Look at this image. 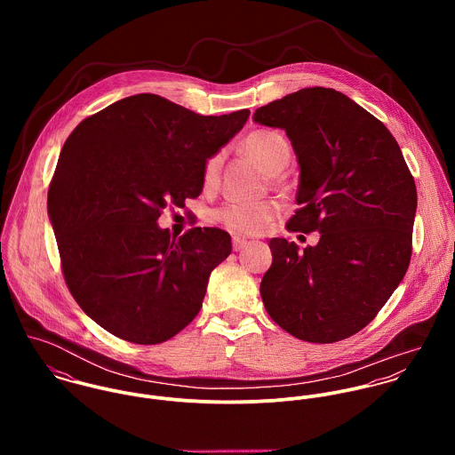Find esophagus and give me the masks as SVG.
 I'll list each match as a JSON object with an SVG mask.
<instances>
[{
  "mask_svg": "<svg viewBox=\"0 0 455 455\" xmlns=\"http://www.w3.org/2000/svg\"><path fill=\"white\" fill-rule=\"evenodd\" d=\"M249 242L242 236H233V251H242Z\"/></svg>",
  "mask_w": 455,
  "mask_h": 455,
  "instance_id": "esophagus-1",
  "label": "esophagus"
}]
</instances>
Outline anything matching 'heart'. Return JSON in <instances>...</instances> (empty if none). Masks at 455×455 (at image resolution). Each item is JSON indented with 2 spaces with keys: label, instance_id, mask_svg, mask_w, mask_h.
Masks as SVG:
<instances>
[{
  "label": "heart",
  "instance_id": "heart-1",
  "mask_svg": "<svg viewBox=\"0 0 455 455\" xmlns=\"http://www.w3.org/2000/svg\"><path fill=\"white\" fill-rule=\"evenodd\" d=\"M243 150L259 164L267 175L280 173L289 159L291 147L287 138L275 130H258L243 140ZM222 168V156H212L203 168V182L206 188L217 184ZM276 213V206L269 201H228L217 212L215 217L231 231L236 233H258Z\"/></svg>",
  "mask_w": 455,
  "mask_h": 455
}]
</instances>
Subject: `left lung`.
<instances>
[{
    "label": "left lung",
    "mask_w": 455,
    "mask_h": 455,
    "mask_svg": "<svg viewBox=\"0 0 455 455\" xmlns=\"http://www.w3.org/2000/svg\"><path fill=\"white\" fill-rule=\"evenodd\" d=\"M254 121L285 131L299 163V208L287 229L321 233L303 252L269 240L266 312L299 339H345L377 317L408 269L413 177L390 131L334 89L287 94L258 108Z\"/></svg>",
    "instance_id": "1"
}]
</instances>
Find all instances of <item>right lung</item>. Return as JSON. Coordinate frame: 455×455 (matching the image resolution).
I'll return each mask as SVG.
<instances>
[{
	"mask_svg": "<svg viewBox=\"0 0 455 455\" xmlns=\"http://www.w3.org/2000/svg\"><path fill=\"white\" fill-rule=\"evenodd\" d=\"M249 116H199L157 94H134L68 136L47 206L66 285L96 324L156 345L197 315L231 236L193 228L175 238L157 219L168 204L184 208L201 195L206 159Z\"/></svg>",
	"mask_w": 455,
	"mask_h": 455,
	"instance_id": "obj_1",
	"label": "right lung"
}]
</instances>
